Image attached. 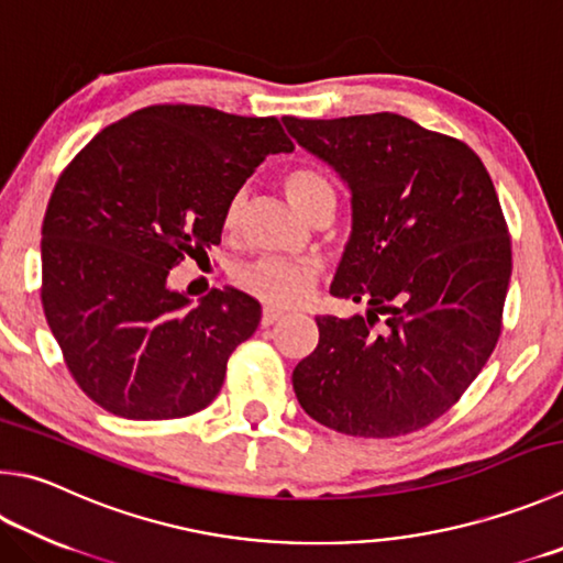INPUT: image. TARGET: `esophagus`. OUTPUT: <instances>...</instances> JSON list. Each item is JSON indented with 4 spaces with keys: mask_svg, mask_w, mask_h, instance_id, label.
Instances as JSON below:
<instances>
[{
    "mask_svg": "<svg viewBox=\"0 0 563 563\" xmlns=\"http://www.w3.org/2000/svg\"><path fill=\"white\" fill-rule=\"evenodd\" d=\"M280 317H283V310H278V308H263L261 324H263V327H271L273 322H278Z\"/></svg>",
    "mask_w": 563,
    "mask_h": 563,
    "instance_id": "34e87169",
    "label": "esophagus"
}]
</instances>
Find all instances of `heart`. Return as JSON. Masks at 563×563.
I'll list each match as a JSON object with an SVG mask.
<instances>
[{
  "instance_id": "heart-1",
  "label": "heart",
  "mask_w": 563,
  "mask_h": 563,
  "mask_svg": "<svg viewBox=\"0 0 563 563\" xmlns=\"http://www.w3.org/2000/svg\"><path fill=\"white\" fill-rule=\"evenodd\" d=\"M283 187L292 207L302 211L305 217L320 207V203H334V187L322 172L310 167H295L283 177ZM241 219V197H233L223 217V227L233 231ZM317 278V265L305 258H255L246 265H241L233 275L243 292L253 295L268 305L288 308L298 302L305 292L312 288Z\"/></svg>"
}]
</instances>
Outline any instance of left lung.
Returning a JSON list of instances; mask_svg holds the SVG:
<instances>
[{
  "label": "left lung",
  "mask_w": 563,
  "mask_h": 563,
  "mask_svg": "<svg viewBox=\"0 0 563 563\" xmlns=\"http://www.w3.org/2000/svg\"><path fill=\"white\" fill-rule=\"evenodd\" d=\"M283 122L350 184L352 239L330 292L372 308L314 317L320 342L295 366V396L336 433L421 431L503 332L512 241L495 184L463 140L396 112Z\"/></svg>",
  "instance_id": "1"
}]
</instances>
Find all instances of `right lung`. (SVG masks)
Masks as SVG:
<instances>
[{
  "mask_svg": "<svg viewBox=\"0 0 563 563\" xmlns=\"http://www.w3.org/2000/svg\"><path fill=\"white\" fill-rule=\"evenodd\" d=\"M290 150L278 118L179 103L112 122L68 162L41 227V305L90 401L167 421L217 398L261 305L227 288L191 308L167 275L219 246L243 181Z\"/></svg>",
  "mask_w": 563,
  "mask_h": 563,
  "instance_id": "obj_1",
  "label": "right lung"
}]
</instances>
